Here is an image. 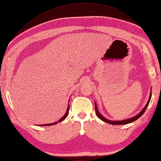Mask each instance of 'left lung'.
<instances>
[{
  "label": "left lung",
  "mask_w": 161,
  "mask_h": 161,
  "mask_svg": "<svg viewBox=\"0 0 161 161\" xmlns=\"http://www.w3.org/2000/svg\"><path fill=\"white\" fill-rule=\"evenodd\" d=\"M151 97H152V93H150V98H149V100H148V102H147V104L146 105V107H145L143 108V110H142V111H141L138 115L135 116V117H132V118H130V119H125V120H123V121H111V120H108V119H107L104 118V117L103 115H102L100 114V113L98 112V111H97V106H96V104H95L96 113L97 116L100 119H102L103 121H105V122H107V123H108V124H113V125H124V124H127L131 123V122H133V121H135L137 119H139V117L143 114V113H145V111H146V108H147V106H148L149 103H150V100H151Z\"/></svg>",
  "instance_id": "1"
}]
</instances>
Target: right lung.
I'll list each match as a JSON object with an SVG mask.
<instances>
[{
	"label": "right lung",
	"mask_w": 161,
	"mask_h": 161,
	"mask_svg": "<svg viewBox=\"0 0 161 161\" xmlns=\"http://www.w3.org/2000/svg\"><path fill=\"white\" fill-rule=\"evenodd\" d=\"M69 104L68 105V110H67V112H66V113L65 114V115L62 117V118H61L59 120H58V121L59 122H61V121H62L63 120H64V119L66 118V117L68 116V112H69ZM58 124V121H57V122H54V123H53V124H42V125H39V126H52V125H55Z\"/></svg>",
	"instance_id": "add662e5"
}]
</instances>
